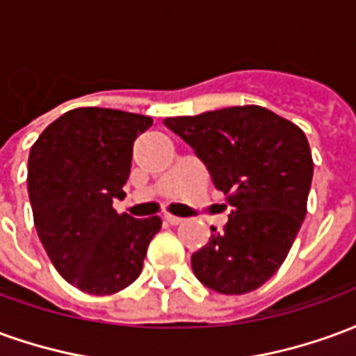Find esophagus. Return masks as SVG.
<instances>
[{
	"mask_svg": "<svg viewBox=\"0 0 356 356\" xmlns=\"http://www.w3.org/2000/svg\"><path fill=\"white\" fill-rule=\"evenodd\" d=\"M163 219H165V221H168V223H170V225H181V223H183V221H185L183 217L171 216V213H165V216H163Z\"/></svg>",
	"mask_w": 356,
	"mask_h": 356,
	"instance_id": "1",
	"label": "esophagus"
}]
</instances>
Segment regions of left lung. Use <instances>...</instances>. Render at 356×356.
I'll return each mask as SVG.
<instances>
[{"label":"left lung","mask_w":356,"mask_h":356,"mask_svg":"<svg viewBox=\"0 0 356 356\" xmlns=\"http://www.w3.org/2000/svg\"><path fill=\"white\" fill-rule=\"evenodd\" d=\"M163 124L194 148L227 194L229 223L193 254L196 278L225 296L257 290L280 268L307 213L313 156L305 133L257 106H229Z\"/></svg>","instance_id":"obj_1"}]
</instances>
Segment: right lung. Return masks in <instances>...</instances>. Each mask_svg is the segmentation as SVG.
Segmentation results:
<instances>
[{"label":"right lung","mask_w":356,"mask_h":356,"mask_svg":"<svg viewBox=\"0 0 356 356\" xmlns=\"http://www.w3.org/2000/svg\"><path fill=\"white\" fill-rule=\"evenodd\" d=\"M152 118L112 108H74L47 125L28 158L34 225L58 275L93 296L137 280L158 216L135 219L112 208L131 170L133 143Z\"/></svg>","instance_id":"obj_1"}]
</instances>
